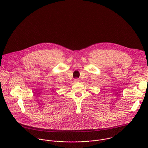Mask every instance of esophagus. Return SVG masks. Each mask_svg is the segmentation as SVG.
Segmentation results:
<instances>
[{
	"label": "esophagus",
	"mask_w": 148,
	"mask_h": 148,
	"mask_svg": "<svg viewBox=\"0 0 148 148\" xmlns=\"http://www.w3.org/2000/svg\"><path fill=\"white\" fill-rule=\"evenodd\" d=\"M79 82V79H76L74 80L75 83H78Z\"/></svg>",
	"instance_id": "1"
}]
</instances>
